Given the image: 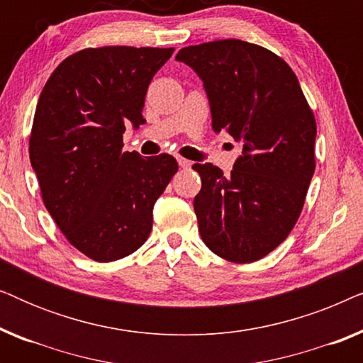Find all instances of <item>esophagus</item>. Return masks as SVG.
I'll return each instance as SVG.
<instances>
[{
	"label": "esophagus",
	"instance_id": "obj_1",
	"mask_svg": "<svg viewBox=\"0 0 363 363\" xmlns=\"http://www.w3.org/2000/svg\"><path fill=\"white\" fill-rule=\"evenodd\" d=\"M178 165H180L182 168H190L193 165V162L186 160V158H183V157H178Z\"/></svg>",
	"mask_w": 363,
	"mask_h": 363
}]
</instances>
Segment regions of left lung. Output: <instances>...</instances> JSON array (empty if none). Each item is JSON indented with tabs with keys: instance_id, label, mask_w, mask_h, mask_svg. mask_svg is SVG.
<instances>
[{
	"instance_id": "left-lung-1",
	"label": "left lung",
	"mask_w": 363,
	"mask_h": 363,
	"mask_svg": "<svg viewBox=\"0 0 363 363\" xmlns=\"http://www.w3.org/2000/svg\"><path fill=\"white\" fill-rule=\"evenodd\" d=\"M210 99L213 128L240 142L228 177L195 163L193 200L201 240L223 259L255 262L289 236L315 170V117L296 74L269 49L240 39L183 48Z\"/></svg>"
}]
</instances>
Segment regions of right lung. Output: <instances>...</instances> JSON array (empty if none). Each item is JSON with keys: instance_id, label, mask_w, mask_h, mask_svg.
Returning <instances> with one entry per match:
<instances>
[{"instance_id": "right-lung-1", "label": "right lung", "mask_w": 363, "mask_h": 363, "mask_svg": "<svg viewBox=\"0 0 363 363\" xmlns=\"http://www.w3.org/2000/svg\"><path fill=\"white\" fill-rule=\"evenodd\" d=\"M173 48H86L64 59L39 96L29 160L44 206L71 245L97 262L135 252L178 163L168 153L123 152L148 84Z\"/></svg>"}]
</instances>
